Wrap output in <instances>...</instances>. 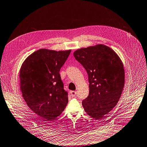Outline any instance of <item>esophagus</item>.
Wrapping results in <instances>:
<instances>
[{
    "mask_svg": "<svg viewBox=\"0 0 147 147\" xmlns=\"http://www.w3.org/2000/svg\"><path fill=\"white\" fill-rule=\"evenodd\" d=\"M70 93H71V96L73 97H76V96L77 92L75 91H71Z\"/></svg>",
    "mask_w": 147,
    "mask_h": 147,
    "instance_id": "34e87169",
    "label": "esophagus"
}]
</instances>
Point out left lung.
<instances>
[{"instance_id":"1","label":"left lung","mask_w":147,"mask_h":147,"mask_svg":"<svg viewBox=\"0 0 147 147\" xmlns=\"http://www.w3.org/2000/svg\"><path fill=\"white\" fill-rule=\"evenodd\" d=\"M73 55L88 77L89 95L82 102L83 108L90 117L100 120L121 97L125 83L123 63L116 52L102 44L79 49Z\"/></svg>"}]
</instances>
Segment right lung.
<instances>
[{
	"mask_svg": "<svg viewBox=\"0 0 147 147\" xmlns=\"http://www.w3.org/2000/svg\"><path fill=\"white\" fill-rule=\"evenodd\" d=\"M71 51L39 49L26 58L21 66L22 96L29 107L46 121L59 116L68 103L59 71Z\"/></svg>",
	"mask_w": 147,
	"mask_h": 147,
	"instance_id": "1",
	"label": "right lung"
}]
</instances>
